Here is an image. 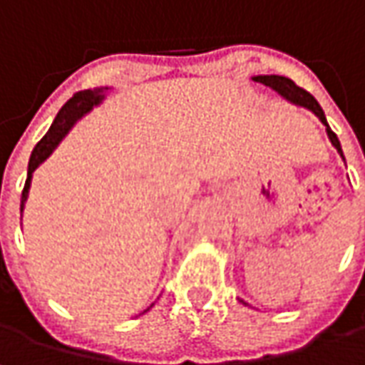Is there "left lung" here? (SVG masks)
I'll use <instances>...</instances> for the list:
<instances>
[{"mask_svg":"<svg viewBox=\"0 0 365 365\" xmlns=\"http://www.w3.org/2000/svg\"><path fill=\"white\" fill-rule=\"evenodd\" d=\"M252 81L260 82V84H264V86H270L272 91H277L279 95L287 98L289 103H293V105H299V107H305L309 108L311 113H315L319 120L325 125V131H327V137H329V141L331 145L337 149V153L344 158V151H341V145H339V139H337V135L331 131V127L327 125V119H325V115H323V108L319 107V103L313 98V96L309 95L307 91H303L301 86H297L295 82L291 81V78H287V76H279V74H264V76H255ZM245 303V301H242Z\"/></svg>","mask_w":365,"mask_h":365,"instance_id":"left-lung-1","label":"left lung"}]
</instances>
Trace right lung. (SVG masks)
Segmentation results:
<instances>
[{
  "mask_svg": "<svg viewBox=\"0 0 365 365\" xmlns=\"http://www.w3.org/2000/svg\"><path fill=\"white\" fill-rule=\"evenodd\" d=\"M107 91L108 86H105V88H93V91H81V93H76L64 107L58 110L56 119L52 123V127L48 129V133H46L44 137L38 141V145L34 147L32 158H30V163H28V180H26V185H24V192H21V206H19V212H24V204H26V200H28L30 183H32V173L36 171V168H38L44 159H48V155L56 149V145L64 139V135L72 129V125L81 119L82 115H86L91 108L103 103ZM145 311H147V309H145Z\"/></svg>",
  "mask_w": 365,
  "mask_h": 365,
  "instance_id": "1",
  "label": "right lung"
}]
</instances>
